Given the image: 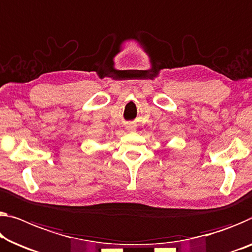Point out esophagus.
<instances>
[{"mask_svg":"<svg viewBox=\"0 0 252 252\" xmlns=\"http://www.w3.org/2000/svg\"><path fill=\"white\" fill-rule=\"evenodd\" d=\"M126 129L127 131H134L136 130V125H134V123H129V125L126 126Z\"/></svg>","mask_w":252,"mask_h":252,"instance_id":"34e87169","label":"esophagus"}]
</instances>
